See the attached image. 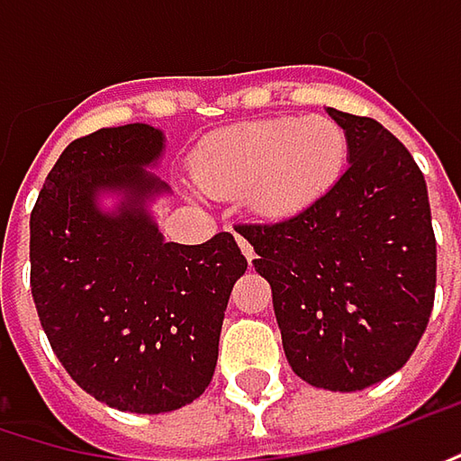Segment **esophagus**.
<instances>
[{
    "mask_svg": "<svg viewBox=\"0 0 461 461\" xmlns=\"http://www.w3.org/2000/svg\"><path fill=\"white\" fill-rule=\"evenodd\" d=\"M236 241H239V247H241V251H244V257H247L249 262H251V259H254V249H251V244H249L241 233H236Z\"/></svg>",
    "mask_w": 461,
    "mask_h": 461,
    "instance_id": "1",
    "label": "esophagus"
}]
</instances>
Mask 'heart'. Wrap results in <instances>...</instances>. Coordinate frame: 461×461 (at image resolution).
<instances>
[{"mask_svg":"<svg viewBox=\"0 0 461 461\" xmlns=\"http://www.w3.org/2000/svg\"><path fill=\"white\" fill-rule=\"evenodd\" d=\"M348 139L330 117L254 120L212 133L191 157V176L210 196L247 191L251 212L285 220L310 210L344 176Z\"/></svg>","mask_w":461,"mask_h":461,"instance_id":"heart-1","label":"heart"}]
</instances>
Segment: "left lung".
I'll use <instances>...</instances> for the list:
<instances>
[{
	"instance_id": "1",
	"label": "left lung",
	"mask_w": 461,
	"mask_h": 461,
	"mask_svg": "<svg viewBox=\"0 0 461 461\" xmlns=\"http://www.w3.org/2000/svg\"><path fill=\"white\" fill-rule=\"evenodd\" d=\"M328 115L348 139V167L310 210L239 225L273 288L283 351L314 388L362 391L417 348L436 296L428 185L378 120Z\"/></svg>"
}]
</instances>
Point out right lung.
<instances>
[{"mask_svg":"<svg viewBox=\"0 0 461 461\" xmlns=\"http://www.w3.org/2000/svg\"><path fill=\"white\" fill-rule=\"evenodd\" d=\"M165 131L102 128L65 149L31 212V294L70 378L120 411L181 410L210 385L233 283L247 257L230 233L165 241L154 170Z\"/></svg>","mask_w":461,"mask_h":461,"instance_id":"obj_1","label":"right lung"}]
</instances>
